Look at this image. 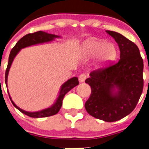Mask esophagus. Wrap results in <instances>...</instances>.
<instances>
[{
  "label": "esophagus",
  "instance_id": "obj_1",
  "mask_svg": "<svg viewBox=\"0 0 149 149\" xmlns=\"http://www.w3.org/2000/svg\"><path fill=\"white\" fill-rule=\"evenodd\" d=\"M86 78H87L86 74H84V73H83V74H81L79 75V81H80L81 83H83V82H84L85 79H86Z\"/></svg>",
  "mask_w": 149,
  "mask_h": 149
}]
</instances>
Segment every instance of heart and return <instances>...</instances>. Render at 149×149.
<instances>
[{
    "mask_svg": "<svg viewBox=\"0 0 149 149\" xmlns=\"http://www.w3.org/2000/svg\"><path fill=\"white\" fill-rule=\"evenodd\" d=\"M83 53L87 57L95 55L96 62L104 63L111 60L115 56L116 50L113 45L106 43L103 40H91L83 46Z\"/></svg>",
    "mask_w": 149,
    "mask_h": 149,
    "instance_id": "1",
    "label": "heart"
}]
</instances>
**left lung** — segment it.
I'll return each instance as SVG.
<instances>
[{
    "mask_svg": "<svg viewBox=\"0 0 149 149\" xmlns=\"http://www.w3.org/2000/svg\"><path fill=\"white\" fill-rule=\"evenodd\" d=\"M119 45L120 60L95 69L85 83L91 93L85 104L87 113L96 119L113 122L130 115L143 89V60L137 45L122 34L106 30Z\"/></svg>",
    "mask_w": 149,
    "mask_h": 149,
    "instance_id": "obj_1",
    "label": "left lung"
}]
</instances>
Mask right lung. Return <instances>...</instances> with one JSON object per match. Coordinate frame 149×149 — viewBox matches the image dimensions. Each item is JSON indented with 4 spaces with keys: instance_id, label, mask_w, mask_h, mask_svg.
I'll return each mask as SVG.
<instances>
[{
    "instance_id": "obj_1",
    "label": "right lung",
    "mask_w": 149,
    "mask_h": 149,
    "mask_svg": "<svg viewBox=\"0 0 149 149\" xmlns=\"http://www.w3.org/2000/svg\"><path fill=\"white\" fill-rule=\"evenodd\" d=\"M61 36L55 35V34H52L47 33V32H42V31H38L32 34H28L23 36L22 38L18 40V42L16 43V45L14 46V47L12 49L11 52H10L9 57V62H8V65L7 70H6L5 72V83L6 85L7 86V79H8V74H9V72L11 68V66L13 63V61L17 54L19 52V51L22 49L27 47H30L32 45H36L38 44H42L45 43V42H49L52 41H54L55 38H60ZM79 85V81L77 77H72L68 81H66L62 86H61L60 92H59L58 96L57 97L56 100L55 101L54 104H52L51 107L49 108H47L45 109L41 110V111H36V112H28L24 110H22L17 107L13 101L12 100L11 96H10L9 91H8V93H9V98L11 100L12 104H13L14 107L16 109L19 110L20 112L24 113V115H26L29 116L30 117L33 118H42V117H50V116L54 115L57 114L60 111L61 109V107L62 105V100L64 99V95L68 92L69 91L71 90L72 88H74L75 86Z\"/></svg>"
}]
</instances>
